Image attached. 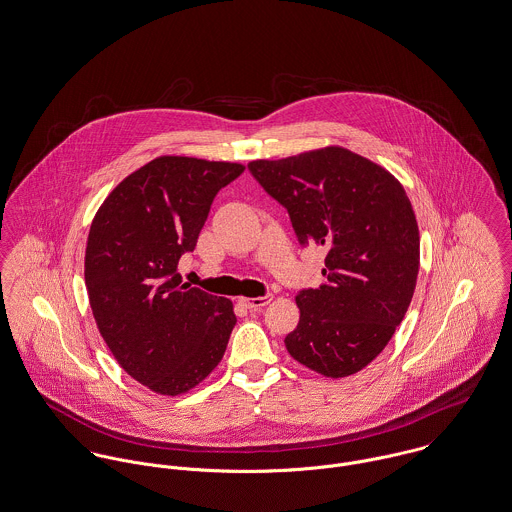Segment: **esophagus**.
<instances>
[{
    "mask_svg": "<svg viewBox=\"0 0 512 512\" xmlns=\"http://www.w3.org/2000/svg\"><path fill=\"white\" fill-rule=\"evenodd\" d=\"M273 300V294H267V296H259V298H241V304L249 310H261L265 308L269 302Z\"/></svg>",
    "mask_w": 512,
    "mask_h": 512,
    "instance_id": "esophagus-1",
    "label": "esophagus"
}]
</instances>
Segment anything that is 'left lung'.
<instances>
[{"label": "left lung", "mask_w": 512, "mask_h": 512, "mask_svg": "<svg viewBox=\"0 0 512 512\" xmlns=\"http://www.w3.org/2000/svg\"><path fill=\"white\" fill-rule=\"evenodd\" d=\"M249 171L290 214L302 245H321L325 284L300 290L284 345L327 378H345L386 349L419 275V226L403 185L382 165L327 146Z\"/></svg>", "instance_id": "8db88e82"}]
</instances>
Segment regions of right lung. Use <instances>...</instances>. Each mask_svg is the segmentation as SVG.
Segmentation results:
<instances>
[{
    "label": "right lung",
    "instance_id": "obj_1",
    "mask_svg": "<svg viewBox=\"0 0 512 512\" xmlns=\"http://www.w3.org/2000/svg\"><path fill=\"white\" fill-rule=\"evenodd\" d=\"M243 169L159 156L124 177L91 222L85 286L97 329L120 368L156 394L193 390L226 353L232 300L181 284L177 265Z\"/></svg>",
    "mask_w": 512,
    "mask_h": 512
}]
</instances>
